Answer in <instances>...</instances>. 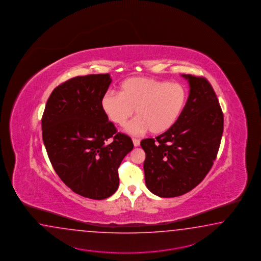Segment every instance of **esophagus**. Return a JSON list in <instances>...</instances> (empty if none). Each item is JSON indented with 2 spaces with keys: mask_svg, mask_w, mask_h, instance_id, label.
Instances as JSON below:
<instances>
[{
  "mask_svg": "<svg viewBox=\"0 0 261 261\" xmlns=\"http://www.w3.org/2000/svg\"><path fill=\"white\" fill-rule=\"evenodd\" d=\"M133 143L135 147H138L140 144V141H139V139H133Z\"/></svg>",
  "mask_w": 261,
  "mask_h": 261,
  "instance_id": "1",
  "label": "esophagus"
}]
</instances>
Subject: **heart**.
Here are the masks:
<instances>
[{
    "label": "heart",
    "mask_w": 261,
    "mask_h": 261,
    "mask_svg": "<svg viewBox=\"0 0 261 261\" xmlns=\"http://www.w3.org/2000/svg\"><path fill=\"white\" fill-rule=\"evenodd\" d=\"M187 100L186 86L145 76H134L122 81L118 94L108 93L101 108L110 122L124 126L133 116L137 119L127 127L131 133L149 130L152 135L165 133L179 120Z\"/></svg>",
    "instance_id": "obj_1"
}]
</instances>
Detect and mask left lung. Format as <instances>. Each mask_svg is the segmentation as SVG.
Instances as JSON below:
<instances>
[{"mask_svg":"<svg viewBox=\"0 0 261 261\" xmlns=\"http://www.w3.org/2000/svg\"><path fill=\"white\" fill-rule=\"evenodd\" d=\"M181 75L190 91L179 120L155 139L140 142L146 186L158 197H179L199 185L214 165L223 135L224 115L210 82Z\"/></svg>","mask_w":261,"mask_h":261,"instance_id":"obj_1","label":"left lung"}]
</instances>
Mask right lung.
Returning <instances> with one entry per match:
<instances>
[{
	"label": "right lung",
	"mask_w": 261,
	"mask_h": 261,
	"mask_svg": "<svg viewBox=\"0 0 261 261\" xmlns=\"http://www.w3.org/2000/svg\"><path fill=\"white\" fill-rule=\"evenodd\" d=\"M110 74L75 76L53 90L42 117V137L54 170L72 191L105 199L119 186L118 168L133 150L101 108Z\"/></svg>",
	"instance_id": "obj_1"
}]
</instances>
